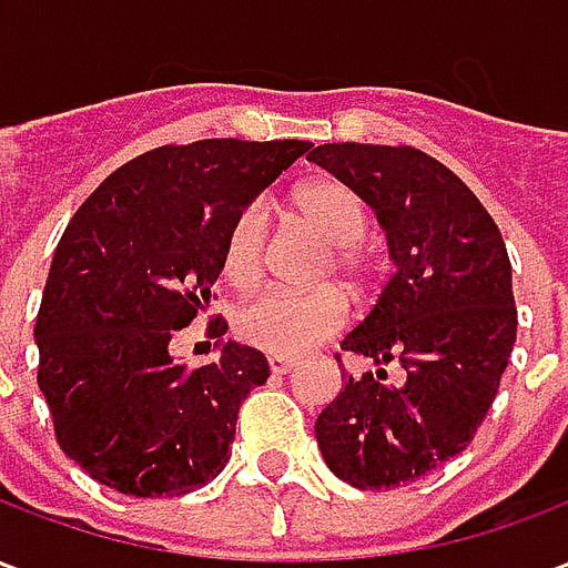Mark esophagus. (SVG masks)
Segmentation results:
<instances>
[{"mask_svg":"<svg viewBox=\"0 0 568 568\" xmlns=\"http://www.w3.org/2000/svg\"><path fill=\"white\" fill-rule=\"evenodd\" d=\"M267 362H271L273 374H292V368H295V358L288 356H271Z\"/></svg>","mask_w":568,"mask_h":568,"instance_id":"1","label":"esophagus"}]
</instances>
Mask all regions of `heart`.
Wrapping results in <instances>:
<instances>
[{
	"label": "heart",
	"instance_id": "b5f03b06",
	"mask_svg": "<svg viewBox=\"0 0 568 568\" xmlns=\"http://www.w3.org/2000/svg\"><path fill=\"white\" fill-rule=\"evenodd\" d=\"M295 222L325 246L316 280H337L346 292L358 295L368 283V255L362 248L368 231V212L356 191L337 179H313L288 200ZM267 248V219L261 203H248L236 212L222 246V271L236 288L258 285ZM346 320V304L337 288L325 285L307 295H267L248 301L236 313V334L255 349L271 356H301L310 346L332 337Z\"/></svg>",
	"mask_w": 568,
	"mask_h": 568
}]
</instances>
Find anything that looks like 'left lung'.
<instances>
[{
	"label": "left lung",
	"mask_w": 568,
	"mask_h": 568,
	"mask_svg": "<svg viewBox=\"0 0 568 568\" xmlns=\"http://www.w3.org/2000/svg\"><path fill=\"white\" fill-rule=\"evenodd\" d=\"M310 161L368 203L395 261L341 344L377 374H349L316 440L349 487H402L459 456L499 393L517 337L508 248L471 187L426 151L328 142ZM386 364L403 368L402 382L382 383Z\"/></svg>",
	"instance_id": "left-lung-1"
}]
</instances>
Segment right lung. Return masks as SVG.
<instances>
[{
    "label": "right lung",
    "mask_w": 568,
    "mask_h": 568,
    "mask_svg": "<svg viewBox=\"0 0 568 568\" xmlns=\"http://www.w3.org/2000/svg\"><path fill=\"white\" fill-rule=\"evenodd\" d=\"M310 142L200 140L145 151L81 203L60 236L36 320L39 389L60 450L124 496H185L231 459L236 410L267 358L219 341L185 368L175 332L210 307L236 212ZM212 337L227 322H212Z\"/></svg>",
    "instance_id": "add662e5"
}]
</instances>
